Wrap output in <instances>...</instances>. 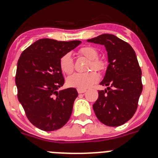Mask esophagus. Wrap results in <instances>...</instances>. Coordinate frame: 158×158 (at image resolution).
<instances>
[{"mask_svg": "<svg viewBox=\"0 0 158 158\" xmlns=\"http://www.w3.org/2000/svg\"><path fill=\"white\" fill-rule=\"evenodd\" d=\"M85 89H77V93H85Z\"/></svg>", "mask_w": 158, "mask_h": 158, "instance_id": "esophagus-1", "label": "esophagus"}]
</instances>
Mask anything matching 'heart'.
<instances>
[{
	"label": "heart",
	"mask_w": 158,
	"mask_h": 158,
	"mask_svg": "<svg viewBox=\"0 0 158 158\" xmlns=\"http://www.w3.org/2000/svg\"><path fill=\"white\" fill-rule=\"evenodd\" d=\"M78 54L81 56L85 57L90 60L88 69H94L96 71H101L104 69V63L103 61L98 59V52L93 47H84L78 51ZM59 66L62 73L65 74H71L74 69L73 62L70 54H64L59 60ZM99 79V77L96 72L83 73H74L67 78V84L70 87L77 89H85L91 87Z\"/></svg>",
	"instance_id": "obj_1"
}]
</instances>
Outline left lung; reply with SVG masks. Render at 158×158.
Segmentation results:
<instances>
[{
  "mask_svg": "<svg viewBox=\"0 0 158 158\" xmlns=\"http://www.w3.org/2000/svg\"><path fill=\"white\" fill-rule=\"evenodd\" d=\"M87 42L104 46L108 61L100 83L107 88L98 91V99L93 105L95 114L106 126H121L135 115L142 91L136 54L129 43L114 35H100Z\"/></svg>",
  "mask_w": 158,
  "mask_h": 158,
  "instance_id": "8db88e82",
  "label": "left lung"
}]
</instances>
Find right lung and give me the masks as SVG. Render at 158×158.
I'll return each mask as SVG.
<instances>
[{
  "instance_id": "1",
  "label": "right lung",
  "mask_w": 158,
  "mask_h": 158,
  "mask_svg": "<svg viewBox=\"0 0 158 158\" xmlns=\"http://www.w3.org/2000/svg\"><path fill=\"white\" fill-rule=\"evenodd\" d=\"M81 42L41 39L23 51L17 62L16 85L19 103L28 120L45 131H56L68 122L78 93L64 85L59 60Z\"/></svg>"
}]
</instances>
